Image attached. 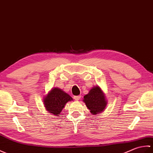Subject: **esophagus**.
Masks as SVG:
<instances>
[{"instance_id":"obj_1","label":"esophagus","mask_w":153,"mask_h":153,"mask_svg":"<svg viewBox=\"0 0 153 153\" xmlns=\"http://www.w3.org/2000/svg\"><path fill=\"white\" fill-rule=\"evenodd\" d=\"M81 96H74V100H76V101H78V100H79L80 99V97Z\"/></svg>"}]
</instances>
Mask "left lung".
<instances>
[{
  "instance_id": "obj_1",
  "label": "left lung",
  "mask_w": 153,
  "mask_h": 153,
  "mask_svg": "<svg viewBox=\"0 0 153 153\" xmlns=\"http://www.w3.org/2000/svg\"><path fill=\"white\" fill-rule=\"evenodd\" d=\"M83 101L93 114L102 112L107 105L105 95L99 86L91 88L89 93L84 96Z\"/></svg>"
}]
</instances>
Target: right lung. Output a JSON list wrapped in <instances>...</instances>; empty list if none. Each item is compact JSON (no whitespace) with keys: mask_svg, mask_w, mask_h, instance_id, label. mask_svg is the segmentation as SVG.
<instances>
[{"mask_svg":"<svg viewBox=\"0 0 153 153\" xmlns=\"http://www.w3.org/2000/svg\"><path fill=\"white\" fill-rule=\"evenodd\" d=\"M69 94L59 88H53L44 98V104L49 113L54 115L59 114L65 105L72 100Z\"/></svg>","mask_w":153,"mask_h":153,"instance_id":"right-lung-1","label":"right lung"}]
</instances>
